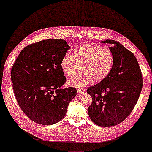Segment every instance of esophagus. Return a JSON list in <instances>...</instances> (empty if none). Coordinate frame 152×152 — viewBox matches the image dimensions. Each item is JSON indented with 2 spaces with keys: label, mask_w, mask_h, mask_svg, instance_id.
Returning <instances> with one entry per match:
<instances>
[{
  "label": "esophagus",
  "mask_w": 152,
  "mask_h": 152,
  "mask_svg": "<svg viewBox=\"0 0 152 152\" xmlns=\"http://www.w3.org/2000/svg\"><path fill=\"white\" fill-rule=\"evenodd\" d=\"M77 91L78 94H83L84 91H86V89H77Z\"/></svg>",
  "instance_id": "1"
}]
</instances>
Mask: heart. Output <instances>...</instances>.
Instances as JSON below:
<instances>
[{
	"instance_id": "1",
	"label": "heart",
	"mask_w": 152,
	"mask_h": 152,
	"mask_svg": "<svg viewBox=\"0 0 152 152\" xmlns=\"http://www.w3.org/2000/svg\"><path fill=\"white\" fill-rule=\"evenodd\" d=\"M114 57L112 52L103 46L89 43L79 47L74 54L66 53L61 61V66L69 78H73L77 72L78 64H83L81 73L69 81V84L81 88L94 81L100 82L110 73Z\"/></svg>"
}]
</instances>
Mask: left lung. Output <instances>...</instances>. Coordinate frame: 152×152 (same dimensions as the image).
I'll list each match as a JSON object with an SVG mask.
<instances>
[{
	"mask_svg": "<svg viewBox=\"0 0 152 152\" xmlns=\"http://www.w3.org/2000/svg\"><path fill=\"white\" fill-rule=\"evenodd\" d=\"M102 43L113 44L109 48L113 64L104 80L87 89L92 98L88 112L94 123L109 127L121 123L131 113L140 96L143 80L137 60L131 51L115 40L106 39Z\"/></svg>",
	"mask_w": 152,
	"mask_h": 152,
	"instance_id": "obj_1",
	"label": "left lung"
}]
</instances>
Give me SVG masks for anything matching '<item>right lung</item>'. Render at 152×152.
Segmentation results:
<instances>
[{
    "mask_svg": "<svg viewBox=\"0 0 152 152\" xmlns=\"http://www.w3.org/2000/svg\"><path fill=\"white\" fill-rule=\"evenodd\" d=\"M69 48L64 39L42 40L22 50L12 67L11 80L17 102L37 123H58L77 95L75 88H61L66 77L61 61Z\"/></svg>",
    "mask_w": 152,
    "mask_h": 152,
    "instance_id": "obj_1",
    "label": "right lung"
}]
</instances>
